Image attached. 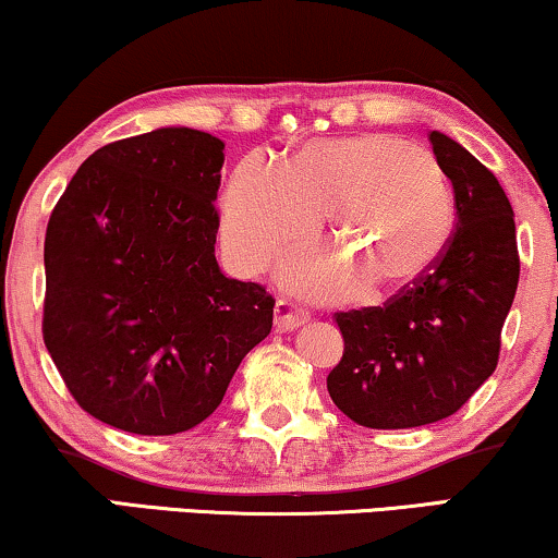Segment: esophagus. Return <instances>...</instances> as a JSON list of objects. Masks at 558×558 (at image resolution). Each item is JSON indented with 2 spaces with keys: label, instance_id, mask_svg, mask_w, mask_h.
Instances as JSON below:
<instances>
[{
  "label": "esophagus",
  "instance_id": "34e87169",
  "mask_svg": "<svg viewBox=\"0 0 558 558\" xmlns=\"http://www.w3.org/2000/svg\"><path fill=\"white\" fill-rule=\"evenodd\" d=\"M274 319H277L279 330H296V327H302L304 323H307L310 312L304 310L302 304H296L294 300L281 296V300L277 302V310H274Z\"/></svg>",
  "mask_w": 558,
  "mask_h": 558
}]
</instances>
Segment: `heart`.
I'll use <instances>...</instances> for the list:
<instances>
[{
  "mask_svg": "<svg viewBox=\"0 0 558 558\" xmlns=\"http://www.w3.org/2000/svg\"><path fill=\"white\" fill-rule=\"evenodd\" d=\"M330 216L335 254L287 266L304 292L338 294L357 279L399 292L424 279L454 239L457 201L429 149L393 134L302 144L281 165L246 157L223 197V246L246 274L300 246Z\"/></svg>",
  "mask_w": 558,
  "mask_h": 558,
  "instance_id": "obj_1",
  "label": "heart"
}]
</instances>
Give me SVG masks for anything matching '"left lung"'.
<instances>
[{
    "mask_svg": "<svg viewBox=\"0 0 558 558\" xmlns=\"http://www.w3.org/2000/svg\"><path fill=\"white\" fill-rule=\"evenodd\" d=\"M429 142L457 201L445 258L384 307L335 315L345 350L327 391L368 429L434 424L470 401L498 365L521 274L513 208L498 178L447 134L432 132Z\"/></svg>",
    "mask_w": 558,
    "mask_h": 558,
    "instance_id": "obj_1",
    "label": "left lung"
}]
</instances>
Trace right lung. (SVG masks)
<instances>
[{
	"instance_id": "obj_1",
	"label": "right lung",
	"mask_w": 558,
	"mask_h": 558,
	"mask_svg": "<svg viewBox=\"0 0 558 558\" xmlns=\"http://www.w3.org/2000/svg\"><path fill=\"white\" fill-rule=\"evenodd\" d=\"M226 144L165 126L96 149L45 233V348L98 422L165 437L205 422L271 332L274 296L216 262Z\"/></svg>"
}]
</instances>
